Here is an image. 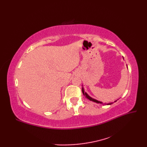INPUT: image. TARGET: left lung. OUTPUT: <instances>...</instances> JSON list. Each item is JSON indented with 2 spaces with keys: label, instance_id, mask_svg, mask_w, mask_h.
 Returning a JSON list of instances; mask_svg holds the SVG:
<instances>
[{
  "label": "left lung",
  "instance_id": "8db88e82",
  "mask_svg": "<svg viewBox=\"0 0 147 147\" xmlns=\"http://www.w3.org/2000/svg\"><path fill=\"white\" fill-rule=\"evenodd\" d=\"M123 59H124V58H123ZM82 92H83V94L84 95V96H86V97L87 98H88V100H90V101L94 102H95V103H97V104H104V103H103L102 102L98 101V100H96V99H95V98H93L91 97V96H89V95H88V93H87L86 92H85V89H84L83 86L82 87ZM117 100H118V99H117ZM117 100L114 101V102H116ZM114 102L109 103V104H106V103H104V105H111V104H113Z\"/></svg>",
  "mask_w": 147,
  "mask_h": 147
}]
</instances>
